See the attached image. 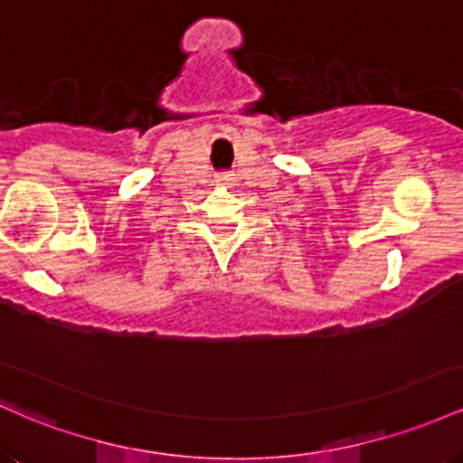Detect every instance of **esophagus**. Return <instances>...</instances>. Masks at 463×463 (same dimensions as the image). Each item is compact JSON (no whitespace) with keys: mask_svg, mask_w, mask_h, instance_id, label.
<instances>
[{"mask_svg":"<svg viewBox=\"0 0 463 463\" xmlns=\"http://www.w3.org/2000/svg\"><path fill=\"white\" fill-rule=\"evenodd\" d=\"M218 181H221V184H225V185H230V179H227V176H221Z\"/></svg>","mask_w":463,"mask_h":463,"instance_id":"obj_1","label":"esophagus"}]
</instances>
